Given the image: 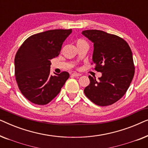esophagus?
Listing matches in <instances>:
<instances>
[{
    "label": "esophagus",
    "instance_id": "obj_1",
    "mask_svg": "<svg viewBox=\"0 0 148 148\" xmlns=\"http://www.w3.org/2000/svg\"><path fill=\"white\" fill-rule=\"evenodd\" d=\"M71 75L73 76V77H79V76L82 75L79 74V73H73L71 74Z\"/></svg>",
    "mask_w": 148,
    "mask_h": 148
}]
</instances>
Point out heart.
I'll return each mask as SVG.
<instances>
[{
    "mask_svg": "<svg viewBox=\"0 0 148 148\" xmlns=\"http://www.w3.org/2000/svg\"><path fill=\"white\" fill-rule=\"evenodd\" d=\"M84 42H85V41H84V40L79 39L77 40V44H82V43H84Z\"/></svg>",
    "mask_w": 148,
    "mask_h": 148,
    "instance_id": "b5f03b06",
    "label": "heart"
}]
</instances>
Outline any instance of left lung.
<instances>
[{
  "mask_svg": "<svg viewBox=\"0 0 148 148\" xmlns=\"http://www.w3.org/2000/svg\"><path fill=\"white\" fill-rule=\"evenodd\" d=\"M82 34L94 43L92 64L102 73L99 80L89 76L84 94L100 106H109L125 94L135 74L132 52L122 38L101 30H85Z\"/></svg>",
  "mask_w": 148,
  "mask_h": 148,
  "instance_id": "1",
  "label": "left lung"
}]
</instances>
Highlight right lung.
Masks as SVG:
<instances>
[{
    "mask_svg": "<svg viewBox=\"0 0 148 148\" xmlns=\"http://www.w3.org/2000/svg\"><path fill=\"white\" fill-rule=\"evenodd\" d=\"M72 29H52L34 34L21 44L15 57V75L21 94L30 102L45 105L59 94L69 77L62 71L52 76L50 60L58 56Z\"/></svg>",
    "mask_w": 148,
    "mask_h": 148,
    "instance_id": "right-lung-1",
    "label": "right lung"
}]
</instances>
